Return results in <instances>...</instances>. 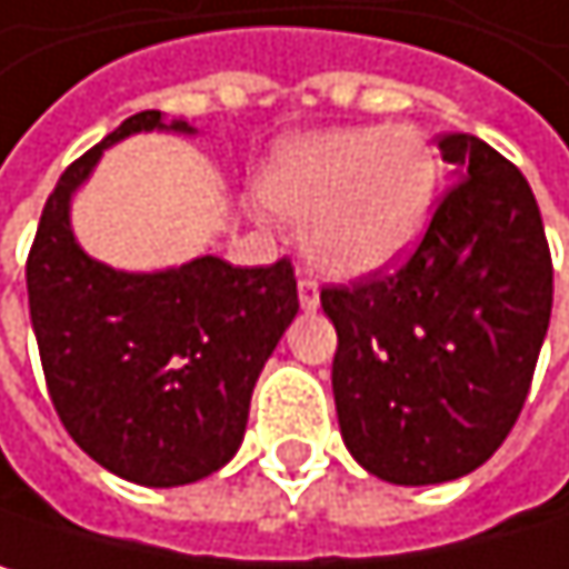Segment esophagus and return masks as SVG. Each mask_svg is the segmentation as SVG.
I'll list each match as a JSON object with an SVG mask.
<instances>
[{"label": "esophagus", "instance_id": "1", "mask_svg": "<svg viewBox=\"0 0 569 569\" xmlns=\"http://www.w3.org/2000/svg\"><path fill=\"white\" fill-rule=\"evenodd\" d=\"M300 307L307 310V313H313L317 307H320V290H317V282L313 279H300Z\"/></svg>", "mask_w": 569, "mask_h": 569}]
</instances>
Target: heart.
Here are the masks:
<instances>
[{
	"instance_id": "1",
	"label": "heart",
	"mask_w": 569,
	"mask_h": 569,
	"mask_svg": "<svg viewBox=\"0 0 569 569\" xmlns=\"http://www.w3.org/2000/svg\"><path fill=\"white\" fill-rule=\"evenodd\" d=\"M440 156L413 126H357L282 142L259 172L269 212L307 222V259L337 279H370L423 239Z\"/></svg>"
}]
</instances>
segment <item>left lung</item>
<instances>
[{
    "label": "left lung",
    "instance_id": "8db88e82",
    "mask_svg": "<svg viewBox=\"0 0 569 569\" xmlns=\"http://www.w3.org/2000/svg\"><path fill=\"white\" fill-rule=\"evenodd\" d=\"M437 146L457 186L417 252L393 276L320 293L340 340L343 443L397 487L460 480L497 453L553 307L543 219L523 172L470 132Z\"/></svg>",
    "mask_w": 569,
    "mask_h": 569
}]
</instances>
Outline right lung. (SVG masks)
I'll return each mask as SVG.
<instances>
[{"mask_svg": "<svg viewBox=\"0 0 569 569\" xmlns=\"http://www.w3.org/2000/svg\"><path fill=\"white\" fill-rule=\"evenodd\" d=\"M136 132L199 136L146 109L62 172L26 266L29 317L69 437L129 483L186 487L236 457L252 387L300 300L287 259L232 266L206 252L136 272L82 249L72 199L102 152Z\"/></svg>", "mask_w": 569, "mask_h": 569, "instance_id": "obj_1", "label": "right lung"}]
</instances>
